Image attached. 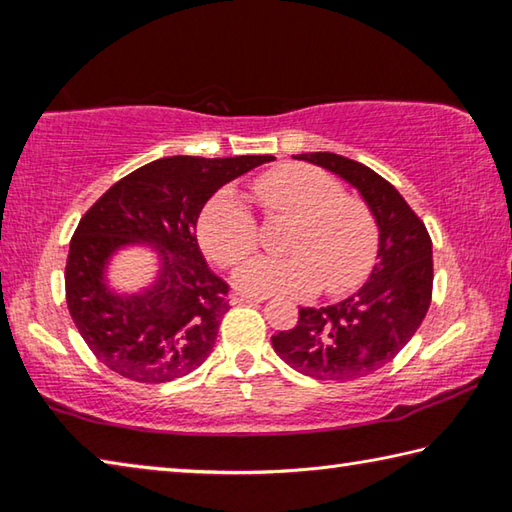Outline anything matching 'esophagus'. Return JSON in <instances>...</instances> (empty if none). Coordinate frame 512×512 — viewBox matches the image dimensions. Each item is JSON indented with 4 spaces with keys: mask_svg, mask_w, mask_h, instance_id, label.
<instances>
[{
    "mask_svg": "<svg viewBox=\"0 0 512 512\" xmlns=\"http://www.w3.org/2000/svg\"><path fill=\"white\" fill-rule=\"evenodd\" d=\"M266 296H250V293H232V305H239V302H264Z\"/></svg>",
    "mask_w": 512,
    "mask_h": 512,
    "instance_id": "obj_1",
    "label": "esophagus"
}]
</instances>
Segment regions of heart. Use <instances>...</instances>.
<instances>
[{"label": "heart", "mask_w": 512, "mask_h": 512, "mask_svg": "<svg viewBox=\"0 0 512 512\" xmlns=\"http://www.w3.org/2000/svg\"><path fill=\"white\" fill-rule=\"evenodd\" d=\"M255 196L268 214L293 219L289 257L257 255L232 282L250 296H309L320 287L343 293L363 280L377 257L379 232L370 207L343 194L329 173L307 164H280L255 180ZM198 239L219 266H235L253 253L255 219L235 196H214L198 219Z\"/></svg>", "instance_id": "1"}]
</instances>
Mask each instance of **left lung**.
<instances>
[{
	"mask_svg": "<svg viewBox=\"0 0 512 512\" xmlns=\"http://www.w3.org/2000/svg\"><path fill=\"white\" fill-rule=\"evenodd\" d=\"M361 194L379 230L377 264L363 287L336 305L300 307L296 327L271 336L293 370L350 381L384 368L418 332L431 305V237L397 189L361 162L336 153H300Z\"/></svg>",
	"mask_w": 512,
	"mask_h": 512,
	"instance_id": "left-lung-1",
	"label": "left lung"
}]
</instances>
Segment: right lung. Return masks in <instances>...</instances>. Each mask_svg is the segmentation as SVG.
<instances>
[{
  "mask_svg": "<svg viewBox=\"0 0 512 512\" xmlns=\"http://www.w3.org/2000/svg\"><path fill=\"white\" fill-rule=\"evenodd\" d=\"M273 155H171L128 173L94 203L69 241L67 309L103 366L140 384L185 377L210 357L228 305V284L207 268L196 223L219 189ZM146 245L159 273L126 294L109 287L119 249Z\"/></svg>",
  "mask_w": 512,
  "mask_h": 512,
  "instance_id": "right-lung-1",
  "label": "right lung"
}]
</instances>
